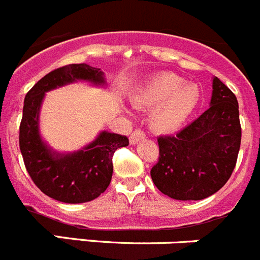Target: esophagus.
Listing matches in <instances>:
<instances>
[{"label":"esophagus","mask_w":260,"mask_h":260,"mask_svg":"<svg viewBox=\"0 0 260 260\" xmlns=\"http://www.w3.org/2000/svg\"><path fill=\"white\" fill-rule=\"evenodd\" d=\"M143 138H144V132L140 130V128H135L134 132L132 133V135H130V143H132V144H137V143L139 142L140 139H143Z\"/></svg>","instance_id":"34e87169"}]
</instances>
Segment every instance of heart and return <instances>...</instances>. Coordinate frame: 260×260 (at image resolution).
<instances>
[{"label": "heart", "instance_id": "1", "mask_svg": "<svg viewBox=\"0 0 260 260\" xmlns=\"http://www.w3.org/2000/svg\"><path fill=\"white\" fill-rule=\"evenodd\" d=\"M200 90L193 83L171 72L158 73L134 94L135 108L152 109L149 125L154 132L168 134L178 128L193 113L200 102Z\"/></svg>", "mask_w": 260, "mask_h": 260}]
</instances>
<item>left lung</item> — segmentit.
Here are the masks:
<instances>
[{"label": "left lung", "instance_id": "1", "mask_svg": "<svg viewBox=\"0 0 260 260\" xmlns=\"http://www.w3.org/2000/svg\"><path fill=\"white\" fill-rule=\"evenodd\" d=\"M211 106L177 135H161L154 185L175 200H202L218 192L232 175L241 144L236 95L215 77Z\"/></svg>", "mask_w": 260, "mask_h": 260}]
</instances>
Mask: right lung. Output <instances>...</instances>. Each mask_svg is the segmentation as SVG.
Instances as JSON below:
<instances>
[{
    "instance_id": "1",
    "label": "right lung",
    "mask_w": 260,
    "mask_h": 260,
    "mask_svg": "<svg viewBox=\"0 0 260 260\" xmlns=\"http://www.w3.org/2000/svg\"><path fill=\"white\" fill-rule=\"evenodd\" d=\"M76 80L104 83L103 72L85 63L51 71L25 95L19 127V147L30 179L46 196L67 204H81L101 196L111 183L114 152L128 146L126 135L103 132L76 153L59 156L47 148L38 134V111L45 92Z\"/></svg>"
}]
</instances>
